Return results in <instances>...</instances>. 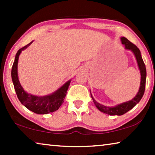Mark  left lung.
<instances>
[{
  "mask_svg": "<svg viewBox=\"0 0 155 155\" xmlns=\"http://www.w3.org/2000/svg\"><path fill=\"white\" fill-rule=\"evenodd\" d=\"M122 43L125 45V48L128 50H130L132 51L133 53H134L135 56L137 59V64L140 70L141 73V83H140V90L137 95L134 98L131 100V101L128 102H126L124 103L120 104L119 105L114 107H109L104 106L103 104H101L95 101L92 95L91 94V97L92 98L94 103L96 104L97 108H98L100 111L104 113V114H108L110 115H122L123 114H126L128 112L129 110L133 109L136 104H137L140 101V100L142 98L145 91V87H146V65L144 64V62L143 61L142 58H141V52L140 49H139L137 46H136L134 44L127 39L126 38H121Z\"/></svg>",
  "mask_w": 155,
  "mask_h": 155,
  "instance_id": "left-lung-1",
  "label": "left lung"
}]
</instances>
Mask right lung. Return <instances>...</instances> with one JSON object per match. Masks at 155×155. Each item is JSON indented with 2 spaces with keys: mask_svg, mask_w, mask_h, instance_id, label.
Masks as SVG:
<instances>
[{
  "mask_svg": "<svg viewBox=\"0 0 155 155\" xmlns=\"http://www.w3.org/2000/svg\"><path fill=\"white\" fill-rule=\"evenodd\" d=\"M31 41L27 45L18 50L15 54V60L12 69V78L14 83L15 93L20 103L25 106L28 109L38 114H48L57 111L64 101L66 96L67 90L69 87L70 81L62 86L55 92L51 95L43 97H39L26 93L21 86L18 77V62L19 55L22 51L27 48L31 44Z\"/></svg>",
  "mask_w": 155,
  "mask_h": 155,
  "instance_id": "add662e5",
  "label": "right lung"
}]
</instances>
